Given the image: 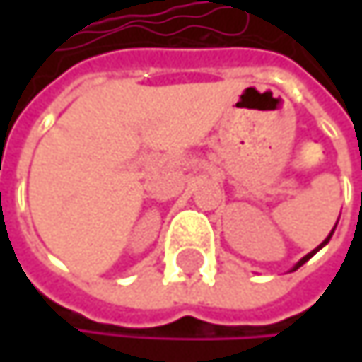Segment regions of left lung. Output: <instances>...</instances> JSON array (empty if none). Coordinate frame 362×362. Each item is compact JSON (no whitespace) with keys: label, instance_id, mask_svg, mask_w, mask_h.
Instances as JSON below:
<instances>
[{"label":"left lung","instance_id":"obj_1","mask_svg":"<svg viewBox=\"0 0 362 362\" xmlns=\"http://www.w3.org/2000/svg\"><path fill=\"white\" fill-rule=\"evenodd\" d=\"M333 230H335V228H333ZM333 230H331V235H333ZM331 235H329V237H327L325 241H323V243H321V245H319V247H317V250H315V252H310V253H308V255H304V257H302V259H300V262H298V264H296V268H293V270H298V268H300V266H302V264H304V262H308V259H310V257H313V255H315V253L319 252V250H321V247H323V245H327V243H329V239H331Z\"/></svg>","mask_w":362,"mask_h":362}]
</instances>
